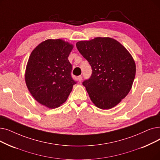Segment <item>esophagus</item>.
Here are the masks:
<instances>
[{"label":"esophagus","mask_w":160,"mask_h":160,"mask_svg":"<svg viewBox=\"0 0 160 160\" xmlns=\"http://www.w3.org/2000/svg\"><path fill=\"white\" fill-rule=\"evenodd\" d=\"M78 81H79V82H81V81H82V76H78Z\"/></svg>","instance_id":"34e87169"}]
</instances>
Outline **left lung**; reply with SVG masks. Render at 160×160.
<instances>
[{
	"instance_id": "left-lung-1",
	"label": "left lung",
	"mask_w": 160,
	"mask_h": 160,
	"mask_svg": "<svg viewBox=\"0 0 160 160\" xmlns=\"http://www.w3.org/2000/svg\"><path fill=\"white\" fill-rule=\"evenodd\" d=\"M91 65L92 74L82 82L94 105L110 109L124 99L131 89L136 67L129 52L117 40L97 37L76 44Z\"/></svg>"
}]
</instances>
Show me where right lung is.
<instances>
[{"instance_id":"1","label":"right lung","mask_w":160,"mask_h":160,"mask_svg":"<svg viewBox=\"0 0 160 160\" xmlns=\"http://www.w3.org/2000/svg\"><path fill=\"white\" fill-rule=\"evenodd\" d=\"M73 48L63 40H46L31 53L25 71V82L32 97L50 108L66 101L76 84L71 76L68 57Z\"/></svg>"}]
</instances>
